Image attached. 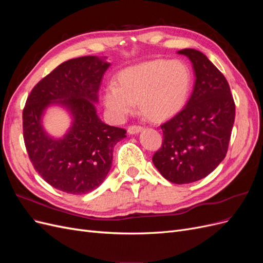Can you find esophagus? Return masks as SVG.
Masks as SVG:
<instances>
[{"mask_svg": "<svg viewBox=\"0 0 263 263\" xmlns=\"http://www.w3.org/2000/svg\"><path fill=\"white\" fill-rule=\"evenodd\" d=\"M142 127L141 126H129L128 127V134L129 135H136V134H139L140 132H142Z\"/></svg>", "mask_w": 263, "mask_h": 263, "instance_id": "obj_1", "label": "esophagus"}]
</instances>
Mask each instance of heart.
<instances>
[{
  "mask_svg": "<svg viewBox=\"0 0 263 263\" xmlns=\"http://www.w3.org/2000/svg\"><path fill=\"white\" fill-rule=\"evenodd\" d=\"M118 85L104 90V104L116 121H123L139 102L142 113L165 119L179 113L187 101L192 74L181 60L157 59L128 67L119 72Z\"/></svg>",
  "mask_w": 263,
  "mask_h": 263,
  "instance_id": "1",
  "label": "heart"
}]
</instances>
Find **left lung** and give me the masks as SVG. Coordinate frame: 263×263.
<instances>
[{
  "instance_id": "obj_1",
  "label": "left lung",
  "mask_w": 263,
  "mask_h": 263,
  "mask_svg": "<svg viewBox=\"0 0 263 263\" xmlns=\"http://www.w3.org/2000/svg\"><path fill=\"white\" fill-rule=\"evenodd\" d=\"M194 70L193 92L180 113L161 125L162 147L153 157L161 176L187 184L209 176L226 157L235 122L229 84L206 55L182 49Z\"/></svg>"
}]
</instances>
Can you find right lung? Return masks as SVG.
Segmentation results:
<instances>
[{
  "mask_svg": "<svg viewBox=\"0 0 263 263\" xmlns=\"http://www.w3.org/2000/svg\"><path fill=\"white\" fill-rule=\"evenodd\" d=\"M106 57L85 55L61 63L39 81L23 110L24 141L34 169L62 192L86 194L104 182L112 166L113 149L126 130L101 121L95 104ZM58 106L70 116V127L61 138L45 130L43 118Z\"/></svg>",
  "mask_w": 263,
  "mask_h": 263,
  "instance_id": "1",
  "label": "right lung"
}]
</instances>
